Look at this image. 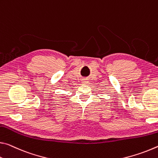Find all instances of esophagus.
<instances>
[{
	"mask_svg": "<svg viewBox=\"0 0 158 158\" xmlns=\"http://www.w3.org/2000/svg\"><path fill=\"white\" fill-rule=\"evenodd\" d=\"M82 83H83V84H87V81H85V80H84V81H82Z\"/></svg>",
	"mask_w": 158,
	"mask_h": 158,
	"instance_id": "1",
	"label": "esophagus"
}]
</instances>
